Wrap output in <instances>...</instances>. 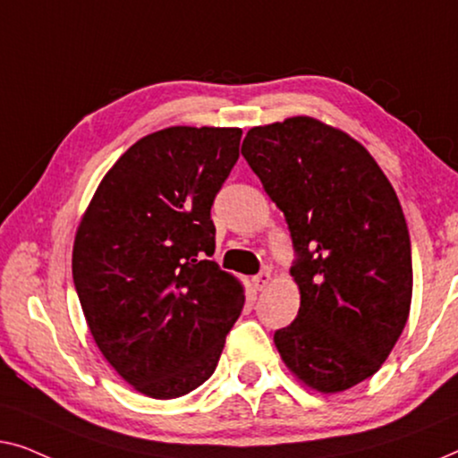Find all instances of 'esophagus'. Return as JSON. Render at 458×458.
<instances>
[{"label": "esophagus", "instance_id": "esophagus-1", "mask_svg": "<svg viewBox=\"0 0 458 458\" xmlns=\"http://www.w3.org/2000/svg\"><path fill=\"white\" fill-rule=\"evenodd\" d=\"M269 282H272V274H269V272H261V274H257L255 278H253V286H255V291H266Z\"/></svg>", "mask_w": 458, "mask_h": 458}]
</instances>
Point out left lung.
I'll list each match as a JSON object with an SVG mask.
<instances>
[{
	"instance_id": "left-lung-1",
	"label": "left lung",
	"mask_w": 458,
	"mask_h": 458,
	"mask_svg": "<svg viewBox=\"0 0 458 458\" xmlns=\"http://www.w3.org/2000/svg\"><path fill=\"white\" fill-rule=\"evenodd\" d=\"M241 153L299 253V315L274 334L276 349L307 388L349 390L384 365L409 319L413 263L396 192L359 140L309 115L253 126Z\"/></svg>"
}]
</instances>
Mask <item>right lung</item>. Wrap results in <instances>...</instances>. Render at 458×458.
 <instances>
[{"mask_svg":"<svg viewBox=\"0 0 458 458\" xmlns=\"http://www.w3.org/2000/svg\"><path fill=\"white\" fill-rule=\"evenodd\" d=\"M241 128L170 126L115 162L81 217L72 276L91 336L140 394L167 401L209 379L244 288L209 257L211 205Z\"/></svg>","mask_w":458,"mask_h":458,"instance_id":"obj_1","label":"right lung"}]
</instances>
